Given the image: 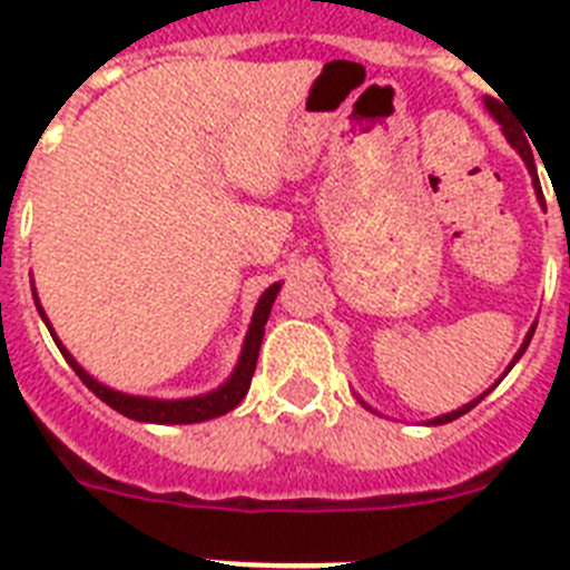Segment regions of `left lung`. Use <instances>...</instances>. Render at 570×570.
<instances>
[{"instance_id":"1","label":"left lung","mask_w":570,"mask_h":570,"mask_svg":"<svg viewBox=\"0 0 570 570\" xmlns=\"http://www.w3.org/2000/svg\"><path fill=\"white\" fill-rule=\"evenodd\" d=\"M485 105H488V110H491V114H493V119H497V122L502 125V130H505V136H508V139H511V145H513V148L520 150V156H522V159H525L528 170H531V176H533V188H537V196H540V203L546 205V199H542V188H540V176H537V165H533L531 145L525 142V136H520V134H511V130H508V119H505V108H502V102H497V99H491V97H488V99H485ZM531 336H533V328L528 331L525 342H522V347H520V354L513 356V362L520 360V356H522V351H525V347H528V342H531ZM513 362H511V365H513ZM480 400H482V396H480ZM480 400H476V402H480ZM476 402H471V405L460 407V411H454V414L436 416V420L431 422V425H445V422H454V420H460V416H462V414H468V411H471V407L476 405Z\"/></svg>"}]
</instances>
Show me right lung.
<instances>
[{
  "instance_id": "right-lung-1",
  "label": "right lung",
  "mask_w": 570,
  "mask_h": 570,
  "mask_svg": "<svg viewBox=\"0 0 570 570\" xmlns=\"http://www.w3.org/2000/svg\"><path fill=\"white\" fill-rule=\"evenodd\" d=\"M276 294H279V282L271 285V288L262 294L259 305H256L254 311V320H250L248 336H245V345H242V356L234 376H230L219 391H210V394L205 396H194V400H148V396L119 394V391H114V387H105L102 382H97L90 374H85L82 367L77 365V360L65 351L62 342L53 336V331H50V336H53V342L59 345V351H62V356L68 360V365L77 371L79 380H82L85 385H88V391H94L105 405H110L114 411H119V414L130 416V420L136 422H156V425H190V422H205V420H214V416L228 414V411H234V407L245 400V394H248V387H250V376H254L256 356H259L262 336H265V322H268L271 305H274ZM33 299H37V294H33ZM37 308L45 320V311L39 302H37ZM45 325H48V320H45Z\"/></svg>"
}]
</instances>
